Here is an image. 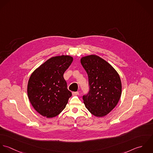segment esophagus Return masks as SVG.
I'll return each mask as SVG.
<instances>
[{
  "instance_id": "obj_1",
  "label": "esophagus",
  "mask_w": 153,
  "mask_h": 153,
  "mask_svg": "<svg viewBox=\"0 0 153 153\" xmlns=\"http://www.w3.org/2000/svg\"><path fill=\"white\" fill-rule=\"evenodd\" d=\"M72 94L73 96H76L79 94V92H72Z\"/></svg>"
}]
</instances>
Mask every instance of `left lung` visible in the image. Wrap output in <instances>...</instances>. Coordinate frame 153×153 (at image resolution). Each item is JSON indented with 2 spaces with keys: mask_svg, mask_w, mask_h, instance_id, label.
I'll use <instances>...</instances> for the list:
<instances>
[{
  "mask_svg": "<svg viewBox=\"0 0 153 153\" xmlns=\"http://www.w3.org/2000/svg\"><path fill=\"white\" fill-rule=\"evenodd\" d=\"M80 62L88 73L90 91L83 99L85 107L96 117H103L117 105L122 93L119 74L107 61L96 55L82 57Z\"/></svg>",
  "mask_w": 153,
  "mask_h": 153,
  "instance_id": "8db88e82",
  "label": "left lung"
}]
</instances>
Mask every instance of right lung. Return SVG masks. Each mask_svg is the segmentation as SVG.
Returning <instances> with one entry per match:
<instances>
[{"instance_id":"obj_1","label":"right lung","mask_w":153,"mask_h":153,"mask_svg":"<svg viewBox=\"0 0 153 153\" xmlns=\"http://www.w3.org/2000/svg\"><path fill=\"white\" fill-rule=\"evenodd\" d=\"M73 57L68 55L53 57L31 74L27 93L34 109L43 117L54 118L65 108L72 94L67 89L63 74Z\"/></svg>"}]
</instances>
